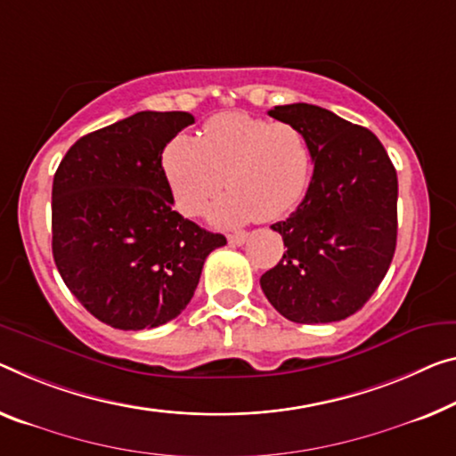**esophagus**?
<instances>
[{
    "mask_svg": "<svg viewBox=\"0 0 456 456\" xmlns=\"http://www.w3.org/2000/svg\"><path fill=\"white\" fill-rule=\"evenodd\" d=\"M247 234H230L228 236V242L232 244V247H242L244 242H247Z\"/></svg>",
    "mask_w": 456,
    "mask_h": 456,
    "instance_id": "1",
    "label": "esophagus"
}]
</instances>
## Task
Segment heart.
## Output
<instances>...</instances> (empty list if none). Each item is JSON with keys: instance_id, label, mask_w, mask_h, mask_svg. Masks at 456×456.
<instances>
[{"instance_id": "1", "label": "heart", "mask_w": 456, "mask_h": 456, "mask_svg": "<svg viewBox=\"0 0 456 456\" xmlns=\"http://www.w3.org/2000/svg\"><path fill=\"white\" fill-rule=\"evenodd\" d=\"M160 165L175 206L185 216H200L226 185L230 191L208 216L214 226L238 228L289 214L310 187L314 152L296 124L222 114L204 126L200 138L175 136Z\"/></svg>"}]
</instances>
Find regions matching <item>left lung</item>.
<instances>
[{
    "mask_svg": "<svg viewBox=\"0 0 456 456\" xmlns=\"http://www.w3.org/2000/svg\"><path fill=\"white\" fill-rule=\"evenodd\" d=\"M310 138L314 175L296 212L273 230L287 250L261 277L271 305L297 324L359 312L387 273L397 242V173L373 132L312 103L275 106Z\"/></svg>",
    "mask_w": 456,
    "mask_h": 456,
    "instance_id": "8db88e82",
    "label": "left lung"
}]
</instances>
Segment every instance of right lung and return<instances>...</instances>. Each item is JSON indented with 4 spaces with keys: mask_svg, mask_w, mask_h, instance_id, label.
I'll list each match as a JSON object with an SVG mask.
<instances>
[{
    "mask_svg": "<svg viewBox=\"0 0 456 456\" xmlns=\"http://www.w3.org/2000/svg\"><path fill=\"white\" fill-rule=\"evenodd\" d=\"M193 122L187 111H138L77 140L54 173V263L69 291L111 328L177 318L208 255L226 244L175 212L160 165Z\"/></svg>",
    "mask_w": 456,
    "mask_h": 456,
    "instance_id": "1",
    "label": "right lung"
}]
</instances>
